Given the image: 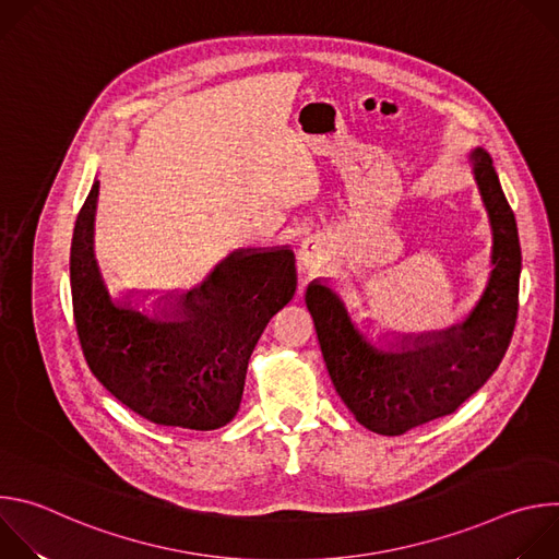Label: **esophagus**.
<instances>
[{"label":"esophagus","mask_w":559,"mask_h":559,"mask_svg":"<svg viewBox=\"0 0 559 559\" xmlns=\"http://www.w3.org/2000/svg\"><path fill=\"white\" fill-rule=\"evenodd\" d=\"M298 257H300V265H302L305 270H313V267H318V265H321V263L325 261V250H323L321 243L305 241Z\"/></svg>","instance_id":"1"}]
</instances>
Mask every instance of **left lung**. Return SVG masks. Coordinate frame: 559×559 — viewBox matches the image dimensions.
Segmentation results:
<instances>
[{"label":"left lung","instance_id":"obj_1","mask_svg":"<svg viewBox=\"0 0 559 559\" xmlns=\"http://www.w3.org/2000/svg\"><path fill=\"white\" fill-rule=\"evenodd\" d=\"M473 175L493 229V272L485 296L466 321L444 334L416 341L414 349L384 354L352 325L341 298L309 285L318 343L330 378L347 409L369 431L401 436L453 414L500 367L518 321L522 252L513 210L491 156L473 152Z\"/></svg>","mask_w":559,"mask_h":559}]
</instances>
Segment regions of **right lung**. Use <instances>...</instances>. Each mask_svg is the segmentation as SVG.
Returning a JSON list of instances; mask_svg holds the SVG:
<instances>
[{"label": "right lung", "mask_w": 559, "mask_h": 559, "mask_svg": "<svg viewBox=\"0 0 559 559\" xmlns=\"http://www.w3.org/2000/svg\"><path fill=\"white\" fill-rule=\"evenodd\" d=\"M99 181L76 214L70 287L76 336L97 380L141 418L194 431L227 425L270 318L296 294L289 250L234 254L164 323L110 300L93 254Z\"/></svg>", "instance_id": "right-lung-1"}]
</instances>
